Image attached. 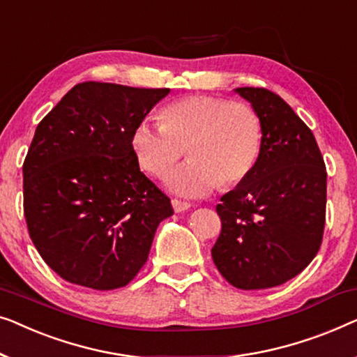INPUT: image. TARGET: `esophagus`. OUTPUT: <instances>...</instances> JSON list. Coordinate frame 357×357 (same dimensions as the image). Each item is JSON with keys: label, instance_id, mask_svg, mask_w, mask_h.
Instances as JSON below:
<instances>
[{"label": "esophagus", "instance_id": "34e87169", "mask_svg": "<svg viewBox=\"0 0 357 357\" xmlns=\"http://www.w3.org/2000/svg\"><path fill=\"white\" fill-rule=\"evenodd\" d=\"M172 204H173V208H174V212H176V213L185 212V210L190 208L189 202H184V200H179V199H173Z\"/></svg>", "mask_w": 357, "mask_h": 357}]
</instances>
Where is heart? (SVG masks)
<instances>
[{"mask_svg":"<svg viewBox=\"0 0 357 357\" xmlns=\"http://www.w3.org/2000/svg\"><path fill=\"white\" fill-rule=\"evenodd\" d=\"M160 123L142 119L135 124L130 150L142 172L162 178L185 147L189 162L167 178V188L183 197H204L220 183H241L262 150V121L248 103L190 95L167 105Z\"/></svg>","mask_w":357,"mask_h":357,"instance_id":"obj_1","label":"heart"}]
</instances>
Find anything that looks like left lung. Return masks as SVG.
<instances>
[{"instance_id":"8db88e82","label":"left lung","mask_w":357,"mask_h":357,"mask_svg":"<svg viewBox=\"0 0 357 357\" xmlns=\"http://www.w3.org/2000/svg\"><path fill=\"white\" fill-rule=\"evenodd\" d=\"M262 121V150L250 174L222 197L218 272L239 289H265L299 275L322 244L327 169L315 137L267 89L234 90Z\"/></svg>"}]
</instances>
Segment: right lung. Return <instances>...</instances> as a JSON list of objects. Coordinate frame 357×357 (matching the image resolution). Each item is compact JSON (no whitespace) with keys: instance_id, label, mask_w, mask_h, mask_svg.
I'll list each match as a JSON object with an SVG mask.
<instances>
[{"instance_id":"right-lung-1","label":"right lung","mask_w":357,"mask_h":357,"mask_svg":"<svg viewBox=\"0 0 357 357\" xmlns=\"http://www.w3.org/2000/svg\"><path fill=\"white\" fill-rule=\"evenodd\" d=\"M168 93L82 82L37 126L22 168L24 215L38 254L69 283L126 286L173 215L129 144L135 124Z\"/></svg>"}]
</instances>
